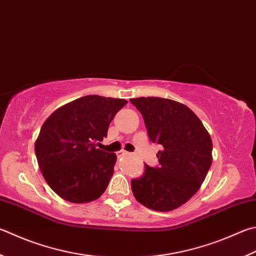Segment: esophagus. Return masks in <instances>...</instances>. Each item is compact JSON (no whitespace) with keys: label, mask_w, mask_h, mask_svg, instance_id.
<instances>
[{"label":"esophagus","mask_w":256,"mask_h":256,"mask_svg":"<svg viewBox=\"0 0 256 256\" xmlns=\"http://www.w3.org/2000/svg\"><path fill=\"white\" fill-rule=\"evenodd\" d=\"M116 156H118V158H123V156H128V152L124 151V150L118 151V153H116Z\"/></svg>","instance_id":"1"}]
</instances>
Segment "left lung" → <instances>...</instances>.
Returning <instances> with one entry per match:
<instances>
[{
    "mask_svg": "<svg viewBox=\"0 0 256 256\" xmlns=\"http://www.w3.org/2000/svg\"><path fill=\"white\" fill-rule=\"evenodd\" d=\"M130 102L140 110L150 141L160 144L159 166L146 164L132 179L138 202L153 210L170 212L184 205L200 188L212 166V142L202 120L187 106L160 97Z\"/></svg>",
    "mask_w": 256,
    "mask_h": 256,
    "instance_id": "8db88e82",
    "label": "left lung"
}]
</instances>
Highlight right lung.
<instances>
[{"label": "right lung", "instance_id": "add662e5", "mask_svg": "<svg viewBox=\"0 0 256 256\" xmlns=\"http://www.w3.org/2000/svg\"><path fill=\"white\" fill-rule=\"evenodd\" d=\"M128 102L88 95L62 106L46 120L34 144L44 178L62 199L96 200L114 174L115 153L96 148L108 136L110 123Z\"/></svg>", "mask_w": 256, "mask_h": 256}]
</instances>
